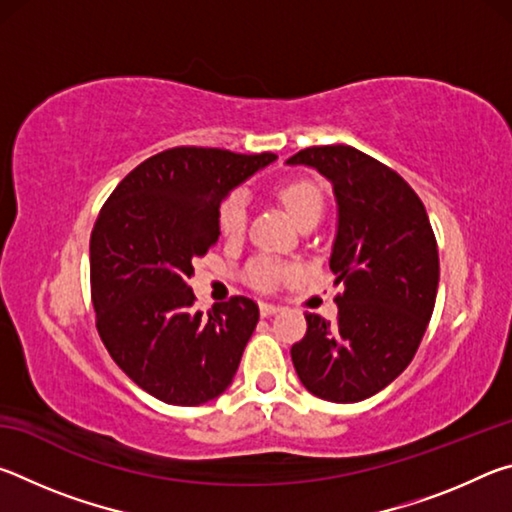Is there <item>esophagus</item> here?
<instances>
[{"label":"esophagus","mask_w":512,"mask_h":512,"mask_svg":"<svg viewBox=\"0 0 512 512\" xmlns=\"http://www.w3.org/2000/svg\"><path fill=\"white\" fill-rule=\"evenodd\" d=\"M280 309L282 307L280 305H273V302H259V314H262V316H273Z\"/></svg>","instance_id":"34e87169"}]
</instances>
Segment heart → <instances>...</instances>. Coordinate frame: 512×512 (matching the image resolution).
I'll return each mask as SVG.
<instances>
[{
	"instance_id": "b5f03b06",
	"label": "heart",
	"mask_w": 512,
	"mask_h": 512,
	"mask_svg": "<svg viewBox=\"0 0 512 512\" xmlns=\"http://www.w3.org/2000/svg\"><path fill=\"white\" fill-rule=\"evenodd\" d=\"M277 198L284 205V210L291 214V219L298 225L309 223V221H318L320 214H323L325 207V198L323 192L309 180H289V183H282L277 187ZM219 228L223 232V237L228 239H237L244 235L246 223H248V203L244 192H230L223 198L219 205ZM293 273V266L280 262V259H273L268 255H262L253 259L246 268V277L248 282L257 289H273L280 284L284 277H289Z\"/></svg>"
}]
</instances>
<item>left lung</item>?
Listing matches in <instances>:
<instances>
[{"mask_svg": "<svg viewBox=\"0 0 512 512\" xmlns=\"http://www.w3.org/2000/svg\"><path fill=\"white\" fill-rule=\"evenodd\" d=\"M289 164L332 180L339 203L329 268L339 316L305 314L291 359L309 393L352 404L379 393L409 366L436 305L438 244L427 210L400 173L348 144L309 146Z\"/></svg>", "mask_w": 512, "mask_h": 512, "instance_id": "left-lung-1", "label": "left lung"}]
</instances>
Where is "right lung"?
I'll return each instance as SVG.
<instances>
[{
    "instance_id": "right-lung-1",
    "label": "right lung",
    "mask_w": 512,
    "mask_h": 512,
    "mask_svg": "<svg viewBox=\"0 0 512 512\" xmlns=\"http://www.w3.org/2000/svg\"><path fill=\"white\" fill-rule=\"evenodd\" d=\"M176 146L128 173L103 203L90 237L97 332L137 386L173 406H198L232 384L259 320L253 298L194 309L192 262L219 241V205L273 162Z\"/></svg>"
}]
</instances>
